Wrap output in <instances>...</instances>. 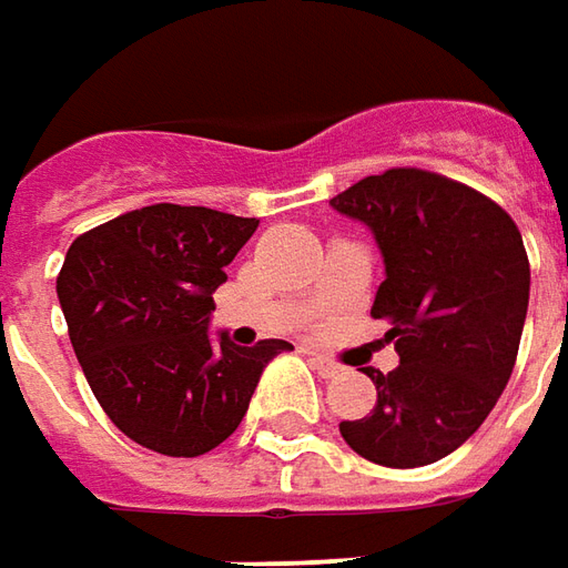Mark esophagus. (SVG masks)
<instances>
[{
    "label": "esophagus",
    "instance_id": "1",
    "mask_svg": "<svg viewBox=\"0 0 568 568\" xmlns=\"http://www.w3.org/2000/svg\"><path fill=\"white\" fill-rule=\"evenodd\" d=\"M310 359H312V365H315V372H318L322 378H337V375L344 372V368H341V363H334V359H331V356H325V353H315V349H312Z\"/></svg>",
    "mask_w": 568,
    "mask_h": 568
}]
</instances>
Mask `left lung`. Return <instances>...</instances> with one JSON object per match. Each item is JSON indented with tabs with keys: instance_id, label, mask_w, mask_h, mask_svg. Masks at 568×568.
<instances>
[{
	"instance_id": "8db88e82",
	"label": "left lung",
	"mask_w": 568,
	"mask_h": 568,
	"mask_svg": "<svg viewBox=\"0 0 568 568\" xmlns=\"http://www.w3.org/2000/svg\"><path fill=\"white\" fill-rule=\"evenodd\" d=\"M331 205L372 227L387 277L372 315L394 372L365 368L378 399L341 435L368 463L416 469L466 444L497 406L523 341L531 268L506 209L425 169L363 178Z\"/></svg>"
}]
</instances>
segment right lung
Wrapping results in <instances>:
<instances>
[{
    "instance_id": "add662e5",
    "label": "right lung",
    "mask_w": 568,
    "mask_h": 568,
    "mask_svg": "<svg viewBox=\"0 0 568 568\" xmlns=\"http://www.w3.org/2000/svg\"><path fill=\"white\" fill-rule=\"evenodd\" d=\"M256 219L155 203L80 234L55 281L87 384L121 435L200 456L237 432L262 368L287 341L209 337L212 293Z\"/></svg>"
}]
</instances>
